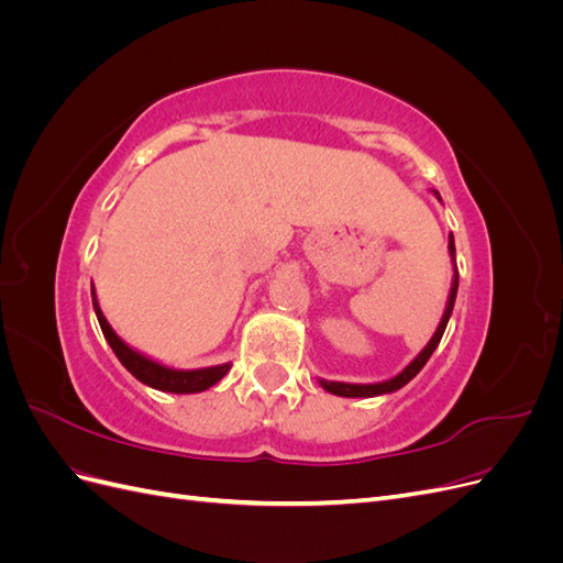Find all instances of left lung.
<instances>
[{"mask_svg":"<svg viewBox=\"0 0 563 563\" xmlns=\"http://www.w3.org/2000/svg\"><path fill=\"white\" fill-rule=\"evenodd\" d=\"M434 195H437V199L441 201V197H439L437 190H434ZM449 253H451V261H453V282H451V291H449V300H446V310H444V317H441V321H439V327H437L434 335L430 338V343L420 350V354L416 356V360H413L411 364H408L401 373H397L395 378L383 380V383L356 385V383H335V380H321V378H319V385H321L323 389L331 391V395H335V397H350V399L360 397V399H366V397H378V395H389V391H397V389H401L408 380H413V378L418 376L420 368H422L424 364H428L432 352L437 350L441 335H444V331H446V323H449V319H451L453 305H455V296H457V267H455V242H453V234L449 236Z\"/></svg>","mask_w":563,"mask_h":563,"instance_id":"obj_1","label":"left lung"}]
</instances>
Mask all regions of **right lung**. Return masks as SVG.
Returning <instances> with one entry per match:
<instances>
[{
    "instance_id": "obj_1",
    "label": "right lung",
    "mask_w": 563,
    "mask_h": 563,
    "mask_svg": "<svg viewBox=\"0 0 563 563\" xmlns=\"http://www.w3.org/2000/svg\"><path fill=\"white\" fill-rule=\"evenodd\" d=\"M91 298H93V310H96V317L100 323V331H103L108 345L117 354V360L122 362V366L143 385H147L152 389H159V391H174V395H195V391H203V389L213 387L230 371V366H232L230 362L218 364V366H207V368H187V371L172 368V366H164V364L155 362L152 356L126 345L124 340L114 333L103 310H100L93 286H91Z\"/></svg>"
}]
</instances>
